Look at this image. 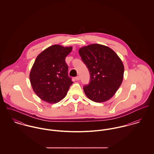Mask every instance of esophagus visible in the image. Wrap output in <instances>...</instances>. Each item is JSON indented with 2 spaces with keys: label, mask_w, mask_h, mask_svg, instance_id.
<instances>
[{
  "label": "esophagus",
  "mask_w": 154,
  "mask_h": 154,
  "mask_svg": "<svg viewBox=\"0 0 154 154\" xmlns=\"http://www.w3.org/2000/svg\"><path fill=\"white\" fill-rule=\"evenodd\" d=\"M75 79H76V81H79V80H80V76H76V77L75 78Z\"/></svg>",
  "instance_id": "esophagus-1"
}]
</instances>
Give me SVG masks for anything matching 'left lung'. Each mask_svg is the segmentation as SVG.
Masks as SVG:
<instances>
[{
    "label": "left lung",
    "mask_w": 154,
    "mask_h": 154,
    "mask_svg": "<svg viewBox=\"0 0 154 154\" xmlns=\"http://www.w3.org/2000/svg\"><path fill=\"white\" fill-rule=\"evenodd\" d=\"M79 53L90 75L89 83L84 87L85 95L97 103L109 100L123 81L124 66L121 59L112 49L101 44L81 47Z\"/></svg>",
    "instance_id": "left-lung-1"
}]
</instances>
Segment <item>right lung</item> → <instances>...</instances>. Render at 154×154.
Wrapping results in <instances>:
<instances>
[{"label": "right lung", "mask_w": 154, "mask_h": 154, "mask_svg": "<svg viewBox=\"0 0 154 154\" xmlns=\"http://www.w3.org/2000/svg\"><path fill=\"white\" fill-rule=\"evenodd\" d=\"M72 50V47L53 45L37 57L30 72V82L34 92L44 101L58 103L73 84L65 62Z\"/></svg>", "instance_id": "add662e5"}]
</instances>
